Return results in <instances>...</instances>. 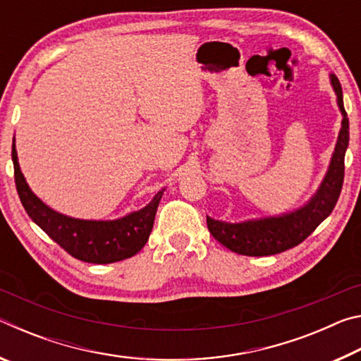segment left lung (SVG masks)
Instances as JSON below:
<instances>
[{"label": "left lung", "instance_id": "obj_1", "mask_svg": "<svg viewBox=\"0 0 361 361\" xmlns=\"http://www.w3.org/2000/svg\"><path fill=\"white\" fill-rule=\"evenodd\" d=\"M331 84L338 95L342 127L334 154L325 180L317 194L302 209L282 216L262 218L245 223H223L207 216V226L215 239L231 252L243 256H269L282 253L299 245L312 234L323 219L333 212L344 183V156L349 146V119L342 105V87L339 79L331 75Z\"/></svg>", "mask_w": 361, "mask_h": 361}]
</instances>
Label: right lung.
Here are the masks:
<instances>
[{
  "instance_id": "right-lung-1",
  "label": "right lung",
  "mask_w": 361,
  "mask_h": 361,
  "mask_svg": "<svg viewBox=\"0 0 361 361\" xmlns=\"http://www.w3.org/2000/svg\"><path fill=\"white\" fill-rule=\"evenodd\" d=\"M12 162H14L16 188L23 209L73 258L94 264H109L137 255L148 242L159 200L164 191H159L145 209L116 221L75 219L49 209L32 192L20 172L14 143H12Z\"/></svg>"
}]
</instances>
